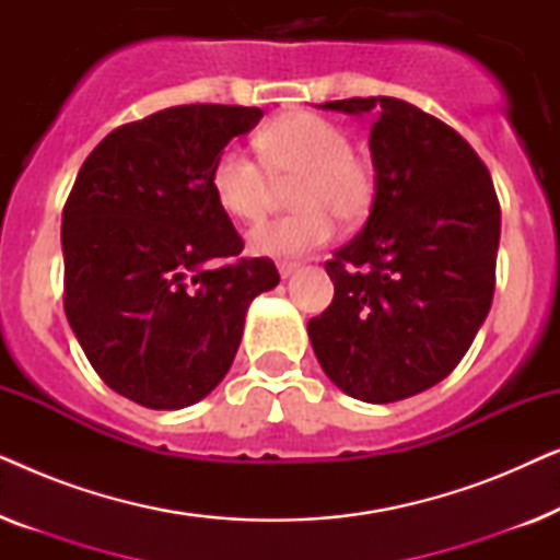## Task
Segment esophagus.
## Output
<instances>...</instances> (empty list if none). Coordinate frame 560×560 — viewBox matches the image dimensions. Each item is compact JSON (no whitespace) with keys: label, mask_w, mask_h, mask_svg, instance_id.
<instances>
[{"label":"esophagus","mask_w":560,"mask_h":560,"mask_svg":"<svg viewBox=\"0 0 560 560\" xmlns=\"http://www.w3.org/2000/svg\"><path fill=\"white\" fill-rule=\"evenodd\" d=\"M278 270L282 278H290L295 270H301V262H298V259H282V262L278 265Z\"/></svg>","instance_id":"obj_1"}]
</instances>
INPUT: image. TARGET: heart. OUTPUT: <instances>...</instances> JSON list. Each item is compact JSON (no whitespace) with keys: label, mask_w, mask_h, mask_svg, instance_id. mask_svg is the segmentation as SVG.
<instances>
[{"label":"heart","mask_w":560,"mask_h":560,"mask_svg":"<svg viewBox=\"0 0 560 560\" xmlns=\"http://www.w3.org/2000/svg\"><path fill=\"white\" fill-rule=\"evenodd\" d=\"M259 160L229 144L211 165V188L229 217L257 224L272 209L278 183L288 186L290 217L252 232L257 255L298 257L331 240L334 219L359 224L377 198V167L351 150V137L336 121L293 112L257 135Z\"/></svg>","instance_id":"heart-1"}]
</instances>
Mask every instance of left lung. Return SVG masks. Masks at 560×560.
<instances>
[{"mask_svg":"<svg viewBox=\"0 0 560 560\" xmlns=\"http://www.w3.org/2000/svg\"><path fill=\"white\" fill-rule=\"evenodd\" d=\"M324 109L377 114V198L362 232L326 262L334 301L308 320V336L343 393L405 400L448 377L485 324L500 201L471 144L418 106L354 96Z\"/></svg>","mask_w":560,"mask_h":560,"instance_id":"8db88e82","label":"left lung"}]
</instances>
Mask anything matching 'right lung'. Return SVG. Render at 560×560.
Here are the masks:
<instances>
[{
    "instance_id": "obj_1",
    "label": "right lung",
    "mask_w": 560,
    "mask_h": 560,
    "mask_svg": "<svg viewBox=\"0 0 560 560\" xmlns=\"http://www.w3.org/2000/svg\"><path fill=\"white\" fill-rule=\"evenodd\" d=\"M255 106L183 104L112 129L63 206V308L114 393L152 410L194 405L224 380L255 295L280 282L211 188Z\"/></svg>"
}]
</instances>
